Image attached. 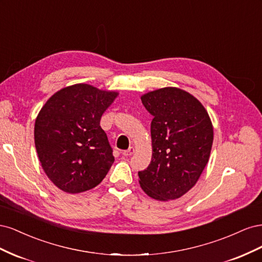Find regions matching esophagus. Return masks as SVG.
<instances>
[{
  "label": "esophagus",
  "instance_id": "34e87169",
  "mask_svg": "<svg viewBox=\"0 0 262 262\" xmlns=\"http://www.w3.org/2000/svg\"><path fill=\"white\" fill-rule=\"evenodd\" d=\"M134 150H136V149H134V147H133V146H130L128 149L123 150L122 154H123L124 156H131V155L134 153Z\"/></svg>",
  "mask_w": 262,
  "mask_h": 262
}]
</instances>
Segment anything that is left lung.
I'll return each instance as SVG.
<instances>
[{
	"mask_svg": "<svg viewBox=\"0 0 262 262\" xmlns=\"http://www.w3.org/2000/svg\"><path fill=\"white\" fill-rule=\"evenodd\" d=\"M142 104L153 116V154L139 171L143 191L155 200H175L188 192L209 162L213 126L207 110L191 94L165 87L144 94Z\"/></svg>",
	"mask_w": 262,
	"mask_h": 262,
	"instance_id": "1",
	"label": "left lung"
}]
</instances>
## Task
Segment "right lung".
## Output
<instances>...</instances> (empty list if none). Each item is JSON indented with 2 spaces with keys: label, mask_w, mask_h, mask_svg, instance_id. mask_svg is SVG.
<instances>
[{
  "label": "right lung",
  "mask_w": 262,
  "mask_h": 262,
  "mask_svg": "<svg viewBox=\"0 0 262 262\" xmlns=\"http://www.w3.org/2000/svg\"><path fill=\"white\" fill-rule=\"evenodd\" d=\"M118 96L89 84L60 90L35 122V145L46 175L59 189L80 193L99 185L115 162L100 119Z\"/></svg>",
  "instance_id": "right-lung-1"
}]
</instances>
